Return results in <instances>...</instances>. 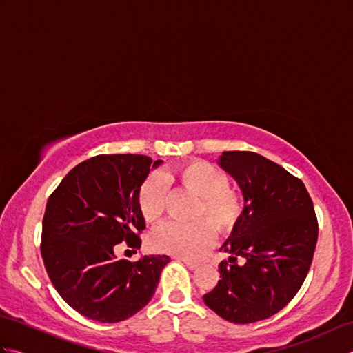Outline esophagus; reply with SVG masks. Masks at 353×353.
I'll return each instance as SVG.
<instances>
[{
	"label": "esophagus",
	"instance_id": "34e87169",
	"mask_svg": "<svg viewBox=\"0 0 353 353\" xmlns=\"http://www.w3.org/2000/svg\"><path fill=\"white\" fill-rule=\"evenodd\" d=\"M177 261H181V262H183V264L186 265V267H188L190 270H196V268H199V264H197V262H192V261H190V259H185V258H176Z\"/></svg>",
	"mask_w": 353,
	"mask_h": 353
}]
</instances>
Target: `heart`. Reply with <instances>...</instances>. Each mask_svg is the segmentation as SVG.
Returning <instances> with one entry per match:
<instances>
[{
    "instance_id": "b5f03b06",
    "label": "heart",
    "mask_w": 353,
    "mask_h": 353,
    "mask_svg": "<svg viewBox=\"0 0 353 353\" xmlns=\"http://www.w3.org/2000/svg\"><path fill=\"white\" fill-rule=\"evenodd\" d=\"M167 179L199 197L196 216H203L210 223L205 220L188 224L165 223L150 238V245L159 253L196 259L212 244V227L220 235H228L238 226L244 209L243 197L228 185L226 172L206 161H188L177 165L168 172ZM138 206L147 223L161 219L165 208V185L161 177L152 176L141 185Z\"/></svg>"
}]
</instances>
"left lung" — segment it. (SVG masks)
Returning <instances> with one entry per match:
<instances>
[{"label":"left lung","mask_w":353,"mask_h":353,"mask_svg":"<svg viewBox=\"0 0 353 353\" xmlns=\"http://www.w3.org/2000/svg\"><path fill=\"white\" fill-rule=\"evenodd\" d=\"M219 163L236 181L244 209L221 245L230 253L219 265L221 279L203 301L224 320L253 323L274 316L301 290L316 250L317 216L301 179L267 157L224 152Z\"/></svg>","instance_id":"left-lung-1"}]
</instances>
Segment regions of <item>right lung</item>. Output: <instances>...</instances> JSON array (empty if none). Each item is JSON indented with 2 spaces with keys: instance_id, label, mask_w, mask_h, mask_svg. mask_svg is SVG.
Instances as JSON below:
<instances>
[{
  "instance_id": "right-lung-1",
  "label": "right lung",
  "mask_w": 353,
  "mask_h": 353,
  "mask_svg": "<svg viewBox=\"0 0 353 353\" xmlns=\"http://www.w3.org/2000/svg\"><path fill=\"white\" fill-rule=\"evenodd\" d=\"M162 161L144 154H100L74 167L51 194L42 221L45 270L63 301L81 316L117 323L153 297L170 258H117L123 241L137 253L145 220L138 191Z\"/></svg>"
}]
</instances>
